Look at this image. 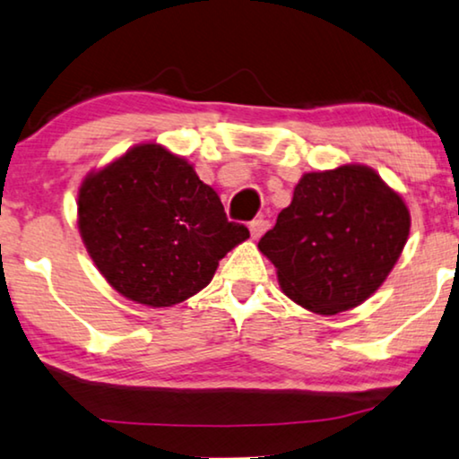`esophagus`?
Segmentation results:
<instances>
[{
  "label": "esophagus",
  "instance_id": "34e87169",
  "mask_svg": "<svg viewBox=\"0 0 459 459\" xmlns=\"http://www.w3.org/2000/svg\"><path fill=\"white\" fill-rule=\"evenodd\" d=\"M267 228H269V221H267V219H263V217L255 219V221H250L248 230H250V236H253V240H259V238L265 234Z\"/></svg>",
  "mask_w": 459,
  "mask_h": 459
}]
</instances>
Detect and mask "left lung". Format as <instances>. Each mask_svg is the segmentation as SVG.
Here are the masks:
<instances>
[{
	"label": "left lung",
	"mask_w": 459,
	"mask_h": 459,
	"mask_svg": "<svg viewBox=\"0 0 459 459\" xmlns=\"http://www.w3.org/2000/svg\"><path fill=\"white\" fill-rule=\"evenodd\" d=\"M410 209L374 169L305 173L259 250L281 292L319 316L353 309L382 286L410 236Z\"/></svg>",
	"instance_id": "obj_1"
}]
</instances>
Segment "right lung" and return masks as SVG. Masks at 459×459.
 <instances>
[{
	"label": "right lung",
	"instance_id": "add662e5",
	"mask_svg": "<svg viewBox=\"0 0 459 459\" xmlns=\"http://www.w3.org/2000/svg\"><path fill=\"white\" fill-rule=\"evenodd\" d=\"M79 231L106 281L146 307H173L212 280L247 240L217 192L181 156L140 143L79 187Z\"/></svg>",
	"mask_w": 459,
	"mask_h": 459
}]
</instances>
